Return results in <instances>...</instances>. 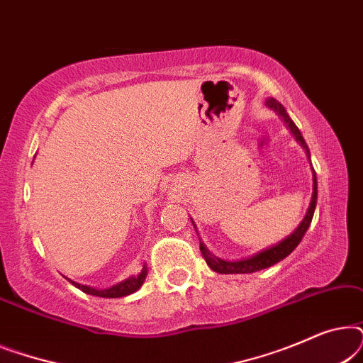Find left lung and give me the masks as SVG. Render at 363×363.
I'll return each mask as SVG.
<instances>
[{"mask_svg": "<svg viewBox=\"0 0 363 363\" xmlns=\"http://www.w3.org/2000/svg\"><path fill=\"white\" fill-rule=\"evenodd\" d=\"M266 106L269 107V108H272V111H274L277 116L282 117V121L287 123L289 130L294 133L296 140L299 142L301 145L306 148L307 157L311 158L309 148H307V143L304 140V137H302V133H301L299 128L296 127V123L291 121V117L287 116L286 108L282 107L281 104L276 101V99H267ZM312 182H314V183H312L311 205H309V208H307V213H306L304 220L301 221V225L296 228V231L292 233L291 236H287L286 240H282L281 242H277V245L271 246L269 250H264V251L257 252V255H255V256L246 257V259H240V261L220 259V257H216L215 255H211V252L206 250V246L200 241V251H201L203 257H205L206 264L210 266L215 272H220V274H250V272H256V271L266 269V267H269V266H274L276 262H279V261L284 259L286 256H289L291 252L296 250L297 245H299L302 238H304L307 228L311 226L312 216H314L315 205H317V178H315V173H314V175H312Z\"/></svg>", "mask_w": 363, "mask_h": 363, "instance_id": "obj_1", "label": "left lung"}]
</instances>
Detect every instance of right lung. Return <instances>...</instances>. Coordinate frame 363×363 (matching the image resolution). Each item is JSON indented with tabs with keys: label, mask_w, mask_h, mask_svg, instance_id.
I'll use <instances>...</instances> for the list:
<instances>
[{
	"label": "right lung",
	"mask_w": 363,
	"mask_h": 363,
	"mask_svg": "<svg viewBox=\"0 0 363 363\" xmlns=\"http://www.w3.org/2000/svg\"><path fill=\"white\" fill-rule=\"evenodd\" d=\"M145 277H147V267L143 266L140 274L128 277V279L118 282V284L108 287V289H96V287H91V286H82V284H77V282H72V281L71 282L77 287V289L86 292V294L99 296V297H111V299H113V297L128 296V294H132V292L140 289L143 282H145Z\"/></svg>",
	"instance_id": "1"
}]
</instances>
